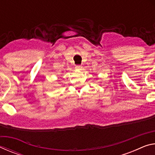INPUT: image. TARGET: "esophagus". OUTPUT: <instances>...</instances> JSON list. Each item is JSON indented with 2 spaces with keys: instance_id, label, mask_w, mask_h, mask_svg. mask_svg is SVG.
I'll list each match as a JSON object with an SVG mask.
<instances>
[{
  "instance_id": "obj_1",
  "label": "esophagus",
  "mask_w": 155,
  "mask_h": 155,
  "mask_svg": "<svg viewBox=\"0 0 155 155\" xmlns=\"http://www.w3.org/2000/svg\"><path fill=\"white\" fill-rule=\"evenodd\" d=\"M75 68L77 70H81L83 68V66L81 65H76Z\"/></svg>"
}]
</instances>
